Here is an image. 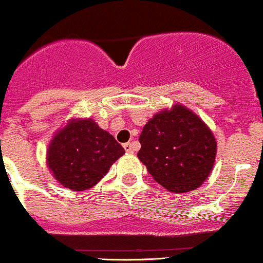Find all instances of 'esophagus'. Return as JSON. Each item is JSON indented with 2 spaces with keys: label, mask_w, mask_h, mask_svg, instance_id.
I'll list each match as a JSON object with an SVG mask.
<instances>
[{
  "label": "esophagus",
  "mask_w": 263,
  "mask_h": 263,
  "mask_svg": "<svg viewBox=\"0 0 263 263\" xmlns=\"http://www.w3.org/2000/svg\"><path fill=\"white\" fill-rule=\"evenodd\" d=\"M124 148H125V151L128 153H134V145H133V143H125V144H124Z\"/></svg>",
  "instance_id": "esophagus-1"
}]
</instances>
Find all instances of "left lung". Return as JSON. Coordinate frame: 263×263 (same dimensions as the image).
<instances>
[{"label":"left lung","instance_id":"1","mask_svg":"<svg viewBox=\"0 0 263 263\" xmlns=\"http://www.w3.org/2000/svg\"><path fill=\"white\" fill-rule=\"evenodd\" d=\"M138 158L173 193L201 186L214 167L217 143L198 115L180 103L156 114L139 137Z\"/></svg>","mask_w":263,"mask_h":263}]
</instances>
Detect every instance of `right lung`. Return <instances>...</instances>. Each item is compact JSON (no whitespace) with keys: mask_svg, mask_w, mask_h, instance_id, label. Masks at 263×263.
I'll return each instance as SVG.
<instances>
[{"mask_svg":"<svg viewBox=\"0 0 263 263\" xmlns=\"http://www.w3.org/2000/svg\"><path fill=\"white\" fill-rule=\"evenodd\" d=\"M124 153L115 138L92 119H71L52 138L47 165L61 185L82 192L95 186Z\"/></svg>","mask_w":263,"mask_h":263,"instance_id":"1","label":"right lung"}]
</instances>
